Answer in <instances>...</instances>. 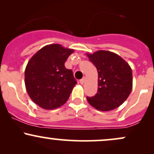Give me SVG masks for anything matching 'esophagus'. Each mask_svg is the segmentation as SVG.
I'll use <instances>...</instances> for the list:
<instances>
[{"mask_svg": "<svg viewBox=\"0 0 154 154\" xmlns=\"http://www.w3.org/2000/svg\"><path fill=\"white\" fill-rule=\"evenodd\" d=\"M85 82V77H83L82 79H81L80 80H79V82H80L81 85L84 84Z\"/></svg>", "mask_w": 154, "mask_h": 154, "instance_id": "esophagus-1", "label": "esophagus"}]
</instances>
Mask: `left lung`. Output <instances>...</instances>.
Returning <instances> with one entry per match:
<instances>
[{
    "label": "left lung",
    "instance_id": "8db88e82",
    "mask_svg": "<svg viewBox=\"0 0 154 154\" xmlns=\"http://www.w3.org/2000/svg\"><path fill=\"white\" fill-rule=\"evenodd\" d=\"M98 74V93L87 100L97 110L108 111L121 106L132 88V69L119 55L107 51L87 54Z\"/></svg>",
    "mask_w": 154,
    "mask_h": 154
}]
</instances>
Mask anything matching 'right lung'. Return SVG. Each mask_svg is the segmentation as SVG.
Returning a JSON list of instances; mask_svg holds the SVG:
<instances>
[{"label": "right lung", "mask_w": 154, "mask_h": 154, "mask_svg": "<svg viewBox=\"0 0 154 154\" xmlns=\"http://www.w3.org/2000/svg\"><path fill=\"white\" fill-rule=\"evenodd\" d=\"M74 52L59 44L42 48L28 61L24 72V83L29 98L47 110L57 109L69 98L77 84L71 69L65 61Z\"/></svg>", "instance_id": "add662e5"}]
</instances>
